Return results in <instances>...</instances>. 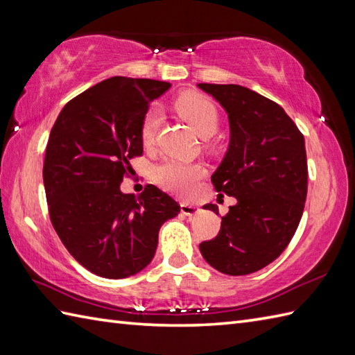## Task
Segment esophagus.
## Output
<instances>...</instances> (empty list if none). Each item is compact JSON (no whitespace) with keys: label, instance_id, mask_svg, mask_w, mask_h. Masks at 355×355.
<instances>
[{"label":"esophagus","instance_id":"34e87169","mask_svg":"<svg viewBox=\"0 0 355 355\" xmlns=\"http://www.w3.org/2000/svg\"><path fill=\"white\" fill-rule=\"evenodd\" d=\"M180 209H182V214L187 215V216H192L195 214H198V207L191 205V202H186V201H183L182 205H180Z\"/></svg>","mask_w":355,"mask_h":355}]
</instances>
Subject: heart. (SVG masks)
<instances>
[{
	"label": "heart",
	"instance_id": "heart-1",
	"mask_svg": "<svg viewBox=\"0 0 355 355\" xmlns=\"http://www.w3.org/2000/svg\"><path fill=\"white\" fill-rule=\"evenodd\" d=\"M177 111L187 122L191 123L193 131L200 137L207 139L216 132L218 128V111L215 105L209 99L198 94H186L175 102ZM162 123V111L150 108L141 119L140 137L143 143L149 145L154 140ZM205 175V168L197 163H186L177 158H164L153 168V178L158 186L172 193L187 197L191 195L197 183Z\"/></svg>",
	"mask_w": 355,
	"mask_h": 355
}]
</instances>
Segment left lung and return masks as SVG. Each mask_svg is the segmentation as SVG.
Instances as JSON below:
<instances>
[{"label":"left lung","mask_w":355,"mask_h":355,"mask_svg":"<svg viewBox=\"0 0 355 355\" xmlns=\"http://www.w3.org/2000/svg\"><path fill=\"white\" fill-rule=\"evenodd\" d=\"M227 112L230 141L212 175L216 192L236 198L216 238L200 244L224 275H250L281 254L304 214L308 166L304 135L282 107L241 85L198 84ZM214 210L216 205H206Z\"/></svg>","instance_id":"left-lung-1"}]
</instances>
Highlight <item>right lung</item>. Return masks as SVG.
Returning <instances> with one entry per match:
<instances>
[{
    "label": "right lung",
    "mask_w": 355,
    "mask_h": 355,
    "mask_svg": "<svg viewBox=\"0 0 355 355\" xmlns=\"http://www.w3.org/2000/svg\"><path fill=\"white\" fill-rule=\"evenodd\" d=\"M171 84L114 76L74 97L51 128L44 187L53 227L82 267L123 279L153 261L158 232L180 205L154 184L139 197L120 183L143 153L141 119Z\"/></svg>",
    "instance_id": "add662e5"
}]
</instances>
